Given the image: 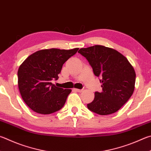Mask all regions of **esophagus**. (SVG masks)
<instances>
[{
    "label": "esophagus",
    "mask_w": 151,
    "mask_h": 151,
    "mask_svg": "<svg viewBox=\"0 0 151 151\" xmlns=\"http://www.w3.org/2000/svg\"><path fill=\"white\" fill-rule=\"evenodd\" d=\"M74 90H75V91H76V92H83V89H77V88H74L73 89Z\"/></svg>",
    "instance_id": "obj_1"
}]
</instances>
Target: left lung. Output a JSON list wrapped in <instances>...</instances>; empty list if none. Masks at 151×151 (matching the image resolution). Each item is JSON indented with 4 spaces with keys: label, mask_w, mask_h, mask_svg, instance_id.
<instances>
[{
    "label": "left lung",
    "mask_w": 151,
    "mask_h": 151,
    "mask_svg": "<svg viewBox=\"0 0 151 151\" xmlns=\"http://www.w3.org/2000/svg\"><path fill=\"white\" fill-rule=\"evenodd\" d=\"M78 52L87 59L102 84V92H95L88 108L102 116L118 111L135 88L136 75L132 65L118 51L103 45L82 48Z\"/></svg>",
    "instance_id": "8db88e82"
}]
</instances>
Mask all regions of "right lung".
I'll use <instances>...</instances> for the list:
<instances>
[{
    "label": "right lung",
    "instance_id": "obj_1",
    "mask_svg": "<svg viewBox=\"0 0 151 151\" xmlns=\"http://www.w3.org/2000/svg\"><path fill=\"white\" fill-rule=\"evenodd\" d=\"M78 48L70 50L43 49L32 54L18 70V84L23 100L33 111L50 114L61 109L66 102L70 89L57 87L51 83L67 60Z\"/></svg>",
    "mask_w": 151,
    "mask_h": 151
}]
</instances>
